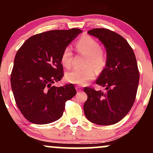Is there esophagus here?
<instances>
[{
    "label": "esophagus",
    "instance_id": "esophagus-1",
    "mask_svg": "<svg viewBox=\"0 0 153 153\" xmlns=\"http://www.w3.org/2000/svg\"><path fill=\"white\" fill-rule=\"evenodd\" d=\"M75 88H76V91H78H78H80L82 90V88L80 86H76Z\"/></svg>",
    "mask_w": 153,
    "mask_h": 153
}]
</instances>
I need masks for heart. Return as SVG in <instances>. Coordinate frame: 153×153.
Masks as SVG:
<instances>
[{"label": "heart", "instance_id": "1", "mask_svg": "<svg viewBox=\"0 0 153 153\" xmlns=\"http://www.w3.org/2000/svg\"><path fill=\"white\" fill-rule=\"evenodd\" d=\"M76 49L80 53L88 57L86 69H73L65 74L67 81L83 85L96 78V73H101L107 64V55L96 39L90 36H83L76 42ZM73 52L70 47H66L61 54L60 61L66 68H71ZM94 67L96 71L92 68Z\"/></svg>", "mask_w": 153, "mask_h": 153}]
</instances>
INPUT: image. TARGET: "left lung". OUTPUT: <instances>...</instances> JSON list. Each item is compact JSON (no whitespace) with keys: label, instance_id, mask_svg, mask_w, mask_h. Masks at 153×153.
Here are the masks:
<instances>
[{"label":"left lung","instance_id":"1","mask_svg":"<svg viewBox=\"0 0 153 153\" xmlns=\"http://www.w3.org/2000/svg\"><path fill=\"white\" fill-rule=\"evenodd\" d=\"M88 33L99 39L106 49L107 64L96 80L106 91L84 88L88 96L84 114L94 124L111 125L122 120L134 103L140 80L137 59L127 40L114 31L99 28Z\"/></svg>","mask_w":153,"mask_h":153}]
</instances>
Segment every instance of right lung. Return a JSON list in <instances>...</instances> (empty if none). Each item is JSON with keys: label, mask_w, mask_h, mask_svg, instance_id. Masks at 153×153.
I'll return each instance as SVG.
<instances>
[{"label": "right lung", "mask_w": 153, "mask_h": 153, "mask_svg": "<svg viewBox=\"0 0 153 153\" xmlns=\"http://www.w3.org/2000/svg\"><path fill=\"white\" fill-rule=\"evenodd\" d=\"M80 33L77 28L45 31L31 36L17 51L10 83L19 109L30 122L46 124L59 119L66 101L76 94L72 83L52 84L64 75L63 50Z\"/></svg>", "instance_id": "add662e5"}]
</instances>
